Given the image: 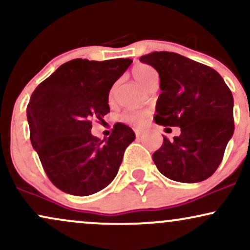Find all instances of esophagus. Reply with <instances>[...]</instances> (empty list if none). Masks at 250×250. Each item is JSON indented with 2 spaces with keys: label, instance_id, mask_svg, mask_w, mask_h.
Listing matches in <instances>:
<instances>
[{
  "label": "esophagus",
  "instance_id": "obj_1",
  "mask_svg": "<svg viewBox=\"0 0 250 250\" xmlns=\"http://www.w3.org/2000/svg\"><path fill=\"white\" fill-rule=\"evenodd\" d=\"M135 135H136V137L139 139V137H141L143 135V130H141V129H135Z\"/></svg>",
  "mask_w": 250,
  "mask_h": 250
}]
</instances>
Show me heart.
I'll return each instance as SVG.
<instances>
[{"label": "heart", "instance_id": "b5f03b06", "mask_svg": "<svg viewBox=\"0 0 250 250\" xmlns=\"http://www.w3.org/2000/svg\"><path fill=\"white\" fill-rule=\"evenodd\" d=\"M134 79L136 80L142 87H147L148 83L151 81L156 75V71L149 65L145 64V63H139L135 64L133 70H131ZM113 95V90L110 91V96ZM148 117V113L145 110H125L123 111L120 116V120L122 122L127 123V125H135V127H141L145 125L146 120Z\"/></svg>", "mask_w": 250, "mask_h": 250}]
</instances>
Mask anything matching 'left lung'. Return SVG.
Returning <instances> with one entry per match:
<instances>
[{"label":"left lung","instance_id":"obj_1","mask_svg":"<svg viewBox=\"0 0 250 250\" xmlns=\"http://www.w3.org/2000/svg\"><path fill=\"white\" fill-rule=\"evenodd\" d=\"M160 75L157 125L180 127L181 134L153 154L168 179L195 183L215 173L234 134V100L223 79L208 65L176 53L154 51L140 57Z\"/></svg>","mask_w":250,"mask_h":250}]
</instances>
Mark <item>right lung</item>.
Segmentation results:
<instances>
[{
    "mask_svg": "<svg viewBox=\"0 0 250 250\" xmlns=\"http://www.w3.org/2000/svg\"><path fill=\"white\" fill-rule=\"evenodd\" d=\"M130 59L65 62L37 85L27 107L30 141L53 185L88 196L115 179L133 129L116 123L108 139L90 133L94 119L109 113V91Z\"/></svg>",
    "mask_w": 250,
    "mask_h": 250,
    "instance_id": "right-lung-1",
    "label": "right lung"
}]
</instances>
